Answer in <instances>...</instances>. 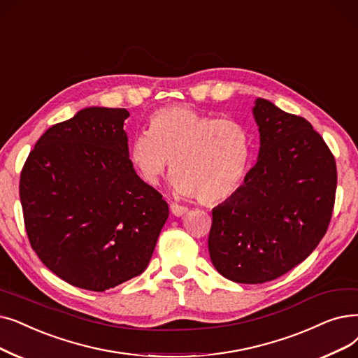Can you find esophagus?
Masks as SVG:
<instances>
[{
	"label": "esophagus",
	"instance_id": "esophagus-1",
	"mask_svg": "<svg viewBox=\"0 0 358 358\" xmlns=\"http://www.w3.org/2000/svg\"><path fill=\"white\" fill-rule=\"evenodd\" d=\"M169 209H171V213H173L174 216H184L185 213L189 212V208L181 206V205H178V203H171V205H169Z\"/></svg>",
	"mask_w": 358,
	"mask_h": 358
}]
</instances>
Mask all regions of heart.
<instances>
[{"instance_id":"b5f03b06","label":"heart","mask_w":358,"mask_h":358,"mask_svg":"<svg viewBox=\"0 0 358 358\" xmlns=\"http://www.w3.org/2000/svg\"><path fill=\"white\" fill-rule=\"evenodd\" d=\"M248 153L250 136L243 122L190 106H166L149 117L148 131L133 137L129 158L150 185L159 184L173 161L174 189L215 203L238 189Z\"/></svg>"}]
</instances>
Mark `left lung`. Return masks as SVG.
Returning a JSON list of instances; mask_svg holds the SVG:
<instances>
[{
	"label": "left lung",
	"mask_w": 358,
	"mask_h": 358,
	"mask_svg": "<svg viewBox=\"0 0 358 358\" xmlns=\"http://www.w3.org/2000/svg\"><path fill=\"white\" fill-rule=\"evenodd\" d=\"M257 164L244 184L212 210L209 255L215 269L238 284L282 276L312 253L328 231L336 164L303 117L256 99Z\"/></svg>",
	"instance_id": "obj_1"
}]
</instances>
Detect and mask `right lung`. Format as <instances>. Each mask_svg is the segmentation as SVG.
Returning <instances> with one entry per match:
<instances>
[{"mask_svg": "<svg viewBox=\"0 0 358 358\" xmlns=\"http://www.w3.org/2000/svg\"><path fill=\"white\" fill-rule=\"evenodd\" d=\"M124 108L90 106L54 124L20 174L30 245L66 282L102 292L149 265L168 205L136 174Z\"/></svg>", "mask_w": 358, "mask_h": 358, "instance_id": "add662e5", "label": "right lung"}]
</instances>
